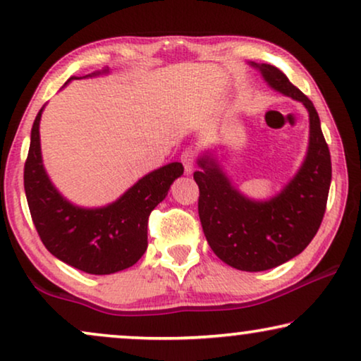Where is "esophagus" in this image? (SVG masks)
<instances>
[{"mask_svg": "<svg viewBox=\"0 0 361 361\" xmlns=\"http://www.w3.org/2000/svg\"><path fill=\"white\" fill-rule=\"evenodd\" d=\"M180 161H182V164H184V169L187 174H190V172L194 171V166L197 161V151L194 149V147H185L180 154Z\"/></svg>", "mask_w": 361, "mask_h": 361, "instance_id": "34e87169", "label": "esophagus"}]
</instances>
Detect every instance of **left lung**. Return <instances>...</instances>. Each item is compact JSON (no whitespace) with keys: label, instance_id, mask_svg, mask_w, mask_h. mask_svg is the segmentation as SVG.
I'll list each match as a JSON object with an SVG mask.
<instances>
[{"label":"left lung","instance_id":"left-lung-1","mask_svg":"<svg viewBox=\"0 0 361 361\" xmlns=\"http://www.w3.org/2000/svg\"><path fill=\"white\" fill-rule=\"evenodd\" d=\"M274 90L302 102L310 136L305 161L286 189L269 202L245 199L212 157L199 161V216L214 253L231 268L266 271L302 253L322 224L332 180V161L312 102L279 68L253 63Z\"/></svg>","mask_w":361,"mask_h":361}]
</instances>
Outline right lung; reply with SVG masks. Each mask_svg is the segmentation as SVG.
<instances>
[{
	"label": "right lung",
	"mask_w": 361,
	"mask_h": 361,
	"mask_svg": "<svg viewBox=\"0 0 361 361\" xmlns=\"http://www.w3.org/2000/svg\"><path fill=\"white\" fill-rule=\"evenodd\" d=\"M37 113L31 146L24 164V190L34 226L44 246L63 263L88 274L126 269L147 248V219L164 200L184 167L171 162L137 180L115 204L87 210L68 204L49 180L42 167Z\"/></svg>",
	"instance_id": "add662e5"
}]
</instances>
